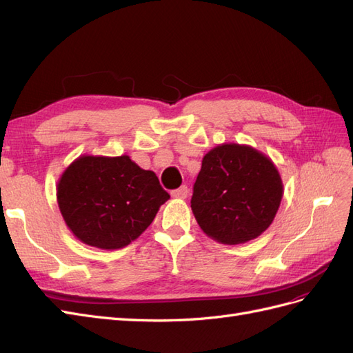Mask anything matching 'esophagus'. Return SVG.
<instances>
[{
    "label": "esophagus",
    "mask_w": 353,
    "mask_h": 353,
    "mask_svg": "<svg viewBox=\"0 0 353 353\" xmlns=\"http://www.w3.org/2000/svg\"><path fill=\"white\" fill-rule=\"evenodd\" d=\"M170 196H172L174 199H187L188 196V188L187 185H181L178 190H174L172 193H170Z\"/></svg>",
    "instance_id": "esophagus-1"
}]
</instances>
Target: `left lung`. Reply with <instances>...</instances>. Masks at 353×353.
<instances>
[{
    "instance_id": "8db88e82",
    "label": "left lung",
    "mask_w": 353,
    "mask_h": 353,
    "mask_svg": "<svg viewBox=\"0 0 353 353\" xmlns=\"http://www.w3.org/2000/svg\"><path fill=\"white\" fill-rule=\"evenodd\" d=\"M283 194L271 157L248 144L223 143L203 156L191 210L208 237L236 245L268 230Z\"/></svg>"
}]
</instances>
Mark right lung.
<instances>
[{
	"instance_id": "right-lung-1",
	"label": "right lung",
	"mask_w": 353,
	"mask_h": 353,
	"mask_svg": "<svg viewBox=\"0 0 353 353\" xmlns=\"http://www.w3.org/2000/svg\"><path fill=\"white\" fill-rule=\"evenodd\" d=\"M56 196L73 236L101 250L137 240L169 199L153 170L128 154L77 157L60 175Z\"/></svg>"
}]
</instances>
